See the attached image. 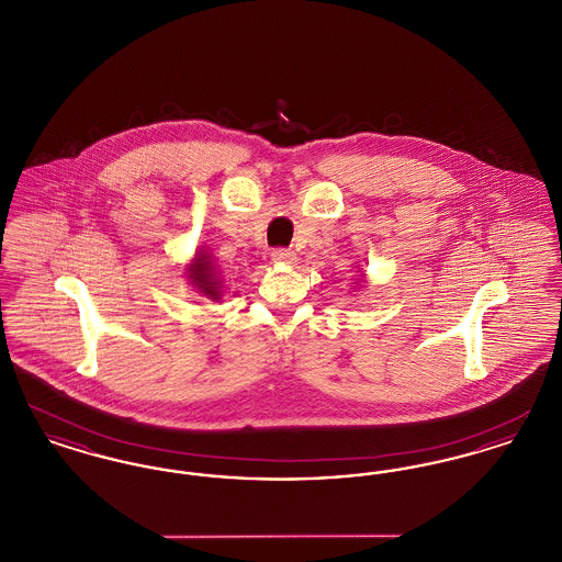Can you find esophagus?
I'll return each instance as SVG.
<instances>
[{"instance_id": "34e87169", "label": "esophagus", "mask_w": 562, "mask_h": 562, "mask_svg": "<svg viewBox=\"0 0 562 562\" xmlns=\"http://www.w3.org/2000/svg\"><path fill=\"white\" fill-rule=\"evenodd\" d=\"M271 259H273V263H280V266H293V263H296V255H294L293 250H286V248H276L271 252Z\"/></svg>"}]
</instances>
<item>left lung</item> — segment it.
Here are the masks:
<instances>
[{"mask_svg":"<svg viewBox=\"0 0 562 562\" xmlns=\"http://www.w3.org/2000/svg\"><path fill=\"white\" fill-rule=\"evenodd\" d=\"M360 276H362V273H360ZM362 278H364V276H362ZM358 282H360V280H358ZM356 286H358V289H360V286H362V284H356Z\"/></svg>","mask_w":562,"mask_h":562,"instance_id":"1","label":"left lung"}]
</instances>
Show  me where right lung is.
<instances>
[{
  "instance_id": "obj_1",
  "label": "right lung",
  "mask_w": 562,
  "mask_h": 562,
  "mask_svg": "<svg viewBox=\"0 0 562 562\" xmlns=\"http://www.w3.org/2000/svg\"><path fill=\"white\" fill-rule=\"evenodd\" d=\"M189 284L211 301H221L223 296V273L218 271V266H214L213 257L206 250H195L191 263L186 268Z\"/></svg>"
}]
</instances>
